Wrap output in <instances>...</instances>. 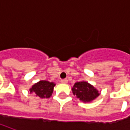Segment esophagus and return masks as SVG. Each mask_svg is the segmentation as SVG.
<instances>
[{"mask_svg":"<svg viewBox=\"0 0 130 130\" xmlns=\"http://www.w3.org/2000/svg\"><path fill=\"white\" fill-rule=\"evenodd\" d=\"M61 82L62 83H65V84H66V83H68V80H67V79H63L61 80Z\"/></svg>","mask_w":130,"mask_h":130,"instance_id":"esophagus-1","label":"esophagus"}]
</instances>
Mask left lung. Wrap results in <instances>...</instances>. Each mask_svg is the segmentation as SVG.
<instances>
[{"label":"left lung","instance_id":"obj_1","mask_svg":"<svg viewBox=\"0 0 130 130\" xmlns=\"http://www.w3.org/2000/svg\"><path fill=\"white\" fill-rule=\"evenodd\" d=\"M72 91L74 95H76L79 101L83 102H90L100 95L95 87L84 81L75 83Z\"/></svg>","mask_w":130,"mask_h":130}]
</instances>
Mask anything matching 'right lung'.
I'll return each instance as SVG.
<instances>
[{
    "label": "right lung",
    "mask_w": 130,
    "mask_h": 130,
    "mask_svg": "<svg viewBox=\"0 0 130 130\" xmlns=\"http://www.w3.org/2000/svg\"><path fill=\"white\" fill-rule=\"evenodd\" d=\"M55 84L48 81L42 80L36 83L30 88V92L35 93L40 98H48L51 96Z\"/></svg>",
    "instance_id": "add662e5"
}]
</instances>
